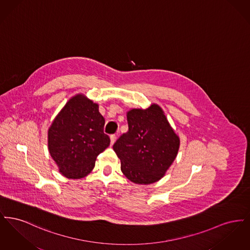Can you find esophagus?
Segmentation results:
<instances>
[{
	"label": "esophagus",
	"mask_w": 250,
	"mask_h": 250,
	"mask_svg": "<svg viewBox=\"0 0 250 250\" xmlns=\"http://www.w3.org/2000/svg\"><path fill=\"white\" fill-rule=\"evenodd\" d=\"M115 141H116V135L115 134L110 135V143H111V144L115 143Z\"/></svg>",
	"instance_id": "1"
}]
</instances>
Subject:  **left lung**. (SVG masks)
Instances as JSON below:
<instances>
[{"mask_svg": "<svg viewBox=\"0 0 250 250\" xmlns=\"http://www.w3.org/2000/svg\"><path fill=\"white\" fill-rule=\"evenodd\" d=\"M128 131L113 150L121 160L125 177L139 185H150L162 178L178 153L180 140L158 105L127 112Z\"/></svg>", "mask_w": 250, "mask_h": 250, "instance_id": "obj_1", "label": "left lung"}]
</instances>
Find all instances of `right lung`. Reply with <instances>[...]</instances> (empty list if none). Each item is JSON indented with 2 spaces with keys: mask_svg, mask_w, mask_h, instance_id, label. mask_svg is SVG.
Here are the masks:
<instances>
[{
  "mask_svg": "<svg viewBox=\"0 0 250 250\" xmlns=\"http://www.w3.org/2000/svg\"><path fill=\"white\" fill-rule=\"evenodd\" d=\"M98 105L78 95L65 104L48 129V151L66 178L85 177L110 143Z\"/></svg>",
  "mask_w": 250,
  "mask_h": 250,
  "instance_id": "obj_1",
  "label": "right lung"
}]
</instances>
